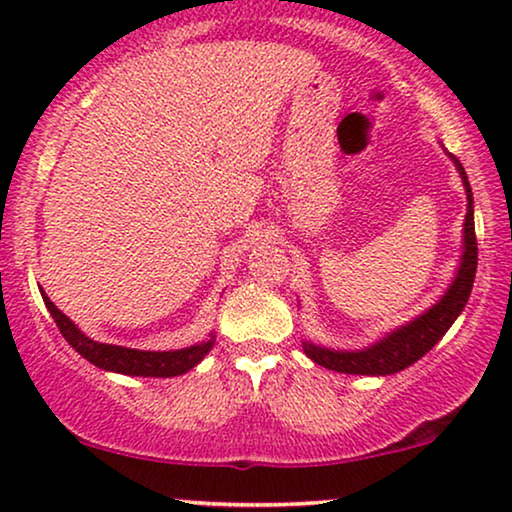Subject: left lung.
<instances>
[{"instance_id": "obj_1", "label": "left lung", "mask_w": 512, "mask_h": 512, "mask_svg": "<svg viewBox=\"0 0 512 512\" xmlns=\"http://www.w3.org/2000/svg\"><path fill=\"white\" fill-rule=\"evenodd\" d=\"M457 165L466 188V223H464V254H461V263L457 270V277L445 296L438 300L436 305L429 307L410 324H405L396 331H391L387 338H382L375 345L359 352H335V349L317 347L312 342H303L305 354L310 356L314 363L324 366L335 373H349V375H394L398 370L412 366V363L422 359L443 335L450 331L454 319L459 317L471 296L475 270H478V240H475V221H473V193L471 184L464 167L454 156H450Z\"/></svg>"}]
</instances>
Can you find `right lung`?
<instances>
[{"instance_id":"1","label":"right lung","mask_w":512,"mask_h":512,"mask_svg":"<svg viewBox=\"0 0 512 512\" xmlns=\"http://www.w3.org/2000/svg\"><path fill=\"white\" fill-rule=\"evenodd\" d=\"M41 298H44L48 312H51L55 324H58L62 338H65L83 359H88L93 366L102 370H111V373L135 377H177L198 366V363L207 356L209 349L214 347V335L205 342H198V345L174 349V352H142V349L95 342L90 340L86 333H81V328H76L74 321L69 319L67 314H62L58 307L48 300L44 291H41Z\"/></svg>"}]
</instances>
